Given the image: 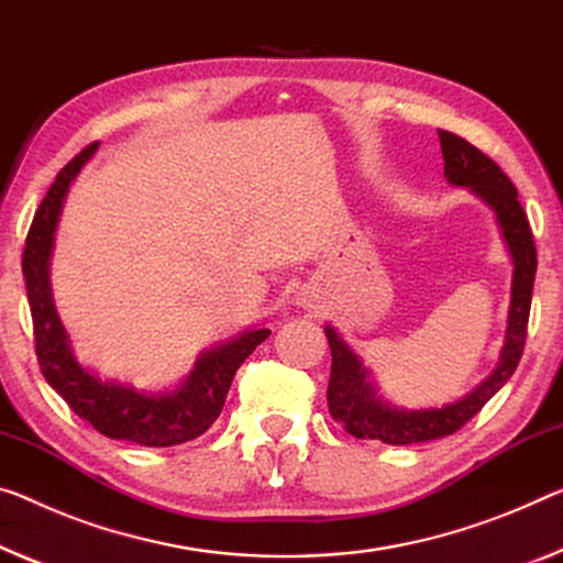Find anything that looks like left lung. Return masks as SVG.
<instances>
[{"instance_id": "obj_1", "label": "left lung", "mask_w": 563, "mask_h": 563, "mask_svg": "<svg viewBox=\"0 0 563 563\" xmlns=\"http://www.w3.org/2000/svg\"><path fill=\"white\" fill-rule=\"evenodd\" d=\"M438 137L440 148H443L445 178L453 186H468L475 196H481L490 206L514 258L506 344L500 350L498 367L493 369V375L475 387L471 395H465L463 400L445 405L440 410H397L379 400L357 354L340 340V334L332 327H327L324 334L332 350L330 387H327L330 415L350 435L362 440H383L387 445L426 443V440L445 438L461 430L514 375L523 354L526 330H529L531 291L539 262H536L531 223L526 219L521 201H518L516 186L496 161H490L465 137L448 131H438Z\"/></svg>"}]
</instances>
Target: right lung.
Returning <instances> with one entry per match:
<instances>
[{
  "mask_svg": "<svg viewBox=\"0 0 563 563\" xmlns=\"http://www.w3.org/2000/svg\"><path fill=\"white\" fill-rule=\"evenodd\" d=\"M98 143L88 145L57 173L55 184L34 211L22 254V274L34 327V352L45 379L75 415L112 440H131L137 445L168 448L203 435L213 426L227 402L231 379L249 354L262 344L272 330H252L239 334L221 347L198 357L186 383L170 393L143 395L133 387L106 383L77 365L65 327L52 305L49 254L57 219L63 211L73 178L88 163Z\"/></svg>",
  "mask_w": 563,
  "mask_h": 563,
  "instance_id": "right-lung-1",
  "label": "right lung"
}]
</instances>
